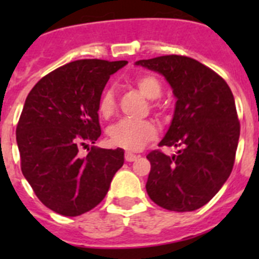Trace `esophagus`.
<instances>
[{
    "label": "esophagus",
    "mask_w": 259,
    "mask_h": 259,
    "mask_svg": "<svg viewBox=\"0 0 259 259\" xmlns=\"http://www.w3.org/2000/svg\"><path fill=\"white\" fill-rule=\"evenodd\" d=\"M137 159V155L132 154V153H125V161L127 162H134Z\"/></svg>",
    "instance_id": "esophagus-1"
}]
</instances>
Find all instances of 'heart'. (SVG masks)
Instances as JSON below:
<instances>
[{
	"label": "heart",
	"mask_w": 259,
	"mask_h": 259,
	"mask_svg": "<svg viewBox=\"0 0 259 259\" xmlns=\"http://www.w3.org/2000/svg\"><path fill=\"white\" fill-rule=\"evenodd\" d=\"M135 84L141 93L148 100H157L162 93V87L157 77L152 75H143L135 80ZM115 95L111 88L105 89L98 101V111L104 118H109L114 114L115 110ZM157 135L154 124L152 122L144 120L136 122L124 119L115 123L109 128V137L111 144L127 150L143 149L148 141L153 140Z\"/></svg>",
	"instance_id": "1"
}]
</instances>
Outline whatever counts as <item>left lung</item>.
I'll list each match as a JSON object with an SVG mask.
<instances>
[{
    "mask_svg": "<svg viewBox=\"0 0 259 259\" xmlns=\"http://www.w3.org/2000/svg\"><path fill=\"white\" fill-rule=\"evenodd\" d=\"M161 74L176 98L171 124L158 146L176 154L150 152L146 192L158 206L193 211L206 205L227 182L240 137L235 98L228 84L196 59L163 56L135 63Z\"/></svg>",
    "mask_w": 259,
    "mask_h": 259,
    "instance_id": "1",
    "label": "left lung"
}]
</instances>
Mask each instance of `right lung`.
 <instances>
[{"mask_svg":"<svg viewBox=\"0 0 259 259\" xmlns=\"http://www.w3.org/2000/svg\"><path fill=\"white\" fill-rule=\"evenodd\" d=\"M127 61L79 59L48 74L28 93L17 127L22 172L38 200L65 217L101 202L124 150L101 149L98 101L110 75ZM88 147L85 157L78 154Z\"/></svg>","mask_w":259,"mask_h":259,"instance_id":"1","label":"right lung"}]
</instances>
